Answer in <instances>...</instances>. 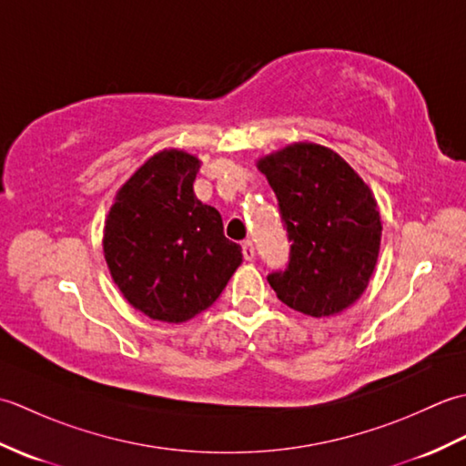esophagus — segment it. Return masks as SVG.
<instances>
[{"label": "esophagus", "instance_id": "esophagus-1", "mask_svg": "<svg viewBox=\"0 0 466 466\" xmlns=\"http://www.w3.org/2000/svg\"><path fill=\"white\" fill-rule=\"evenodd\" d=\"M242 254H244V260H248V262H252V260H254L256 252H254V244H252V240H244V242H242Z\"/></svg>", "mask_w": 466, "mask_h": 466}]
</instances>
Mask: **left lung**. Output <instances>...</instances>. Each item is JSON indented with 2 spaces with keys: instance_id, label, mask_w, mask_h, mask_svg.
Listing matches in <instances>:
<instances>
[{
  "instance_id": "1",
  "label": "left lung",
  "mask_w": 466,
  "mask_h": 466,
  "mask_svg": "<svg viewBox=\"0 0 466 466\" xmlns=\"http://www.w3.org/2000/svg\"><path fill=\"white\" fill-rule=\"evenodd\" d=\"M279 198L290 262L268 282L290 309L322 319L349 309L369 286L382 224L370 187L330 147L299 142L258 160Z\"/></svg>"
}]
</instances>
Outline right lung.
Instances as JSON below:
<instances>
[{
  "label": "right lung",
  "instance_id": "right-lung-1",
  "mask_svg": "<svg viewBox=\"0 0 466 466\" xmlns=\"http://www.w3.org/2000/svg\"><path fill=\"white\" fill-rule=\"evenodd\" d=\"M200 160L154 154L116 194L104 226V256L124 299L162 322H186L216 302L242 248L222 216L194 194Z\"/></svg>",
  "mask_w": 466,
  "mask_h": 466
}]
</instances>
